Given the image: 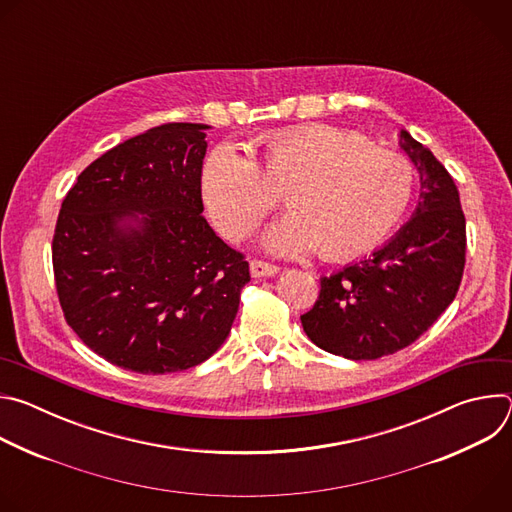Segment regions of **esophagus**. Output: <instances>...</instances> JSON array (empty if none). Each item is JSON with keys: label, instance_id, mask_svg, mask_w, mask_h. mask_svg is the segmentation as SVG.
<instances>
[{"label": "esophagus", "instance_id": "obj_1", "mask_svg": "<svg viewBox=\"0 0 512 512\" xmlns=\"http://www.w3.org/2000/svg\"><path fill=\"white\" fill-rule=\"evenodd\" d=\"M249 269H251L253 277H273V275L279 273L277 265H271V263H265V261H259V259H253L249 263Z\"/></svg>", "mask_w": 512, "mask_h": 512}]
</instances>
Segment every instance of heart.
<instances>
[{
    "label": "heart",
    "instance_id": "obj_1",
    "mask_svg": "<svg viewBox=\"0 0 512 512\" xmlns=\"http://www.w3.org/2000/svg\"><path fill=\"white\" fill-rule=\"evenodd\" d=\"M261 168L231 143L208 154L202 196L227 237L251 233L283 190L291 206L261 237L275 255L318 247L330 261L360 257L383 245L413 194V168L393 150L332 125H296L259 137Z\"/></svg>",
    "mask_w": 512,
    "mask_h": 512
}]
</instances>
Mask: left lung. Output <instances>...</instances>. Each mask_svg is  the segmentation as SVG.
Masks as SVG:
<instances>
[{"instance_id":"1","label":"left lung","mask_w":512,"mask_h":512,"mask_svg":"<svg viewBox=\"0 0 512 512\" xmlns=\"http://www.w3.org/2000/svg\"><path fill=\"white\" fill-rule=\"evenodd\" d=\"M399 145L419 174L413 216L373 255L322 277L316 306L302 316L316 346L350 360L415 342L454 302L464 273L466 218L452 176L409 131Z\"/></svg>"}]
</instances>
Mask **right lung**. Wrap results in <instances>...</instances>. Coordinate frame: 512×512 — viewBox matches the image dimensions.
<instances>
[{"label": "right lung", "instance_id": "obj_1", "mask_svg": "<svg viewBox=\"0 0 512 512\" xmlns=\"http://www.w3.org/2000/svg\"><path fill=\"white\" fill-rule=\"evenodd\" d=\"M204 123L135 135L83 170L52 241L68 326L115 367L186 371L235 322L249 263L200 216Z\"/></svg>", "mask_w": 512, "mask_h": 512}]
</instances>
